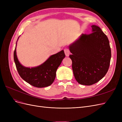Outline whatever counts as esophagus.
I'll use <instances>...</instances> for the list:
<instances>
[{"label": "esophagus", "mask_w": 122, "mask_h": 122, "mask_svg": "<svg viewBox=\"0 0 122 122\" xmlns=\"http://www.w3.org/2000/svg\"><path fill=\"white\" fill-rule=\"evenodd\" d=\"M64 52L65 53V55L66 56H69L70 55V51L69 50V49L68 48H65L64 49Z\"/></svg>", "instance_id": "obj_1"}]
</instances>
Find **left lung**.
I'll return each instance as SVG.
<instances>
[{
    "label": "left lung",
    "instance_id": "left-lung-1",
    "mask_svg": "<svg viewBox=\"0 0 122 122\" xmlns=\"http://www.w3.org/2000/svg\"><path fill=\"white\" fill-rule=\"evenodd\" d=\"M92 28V33L82 34L69 46L75 78L85 86L97 83L104 77L112 56L107 36L98 26Z\"/></svg>",
    "mask_w": 122,
    "mask_h": 122
}]
</instances>
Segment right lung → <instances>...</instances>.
I'll return each instance as SVG.
<instances>
[{
	"mask_svg": "<svg viewBox=\"0 0 122 122\" xmlns=\"http://www.w3.org/2000/svg\"><path fill=\"white\" fill-rule=\"evenodd\" d=\"M65 57L64 51L61 50L51 55L42 65L30 68L24 67L18 61L16 46L14 52V61L19 75L26 82L36 87L48 86L53 82L56 70Z\"/></svg>",
	"mask_w": 122,
	"mask_h": 122,
	"instance_id": "right-lung-1",
	"label": "right lung"
}]
</instances>
